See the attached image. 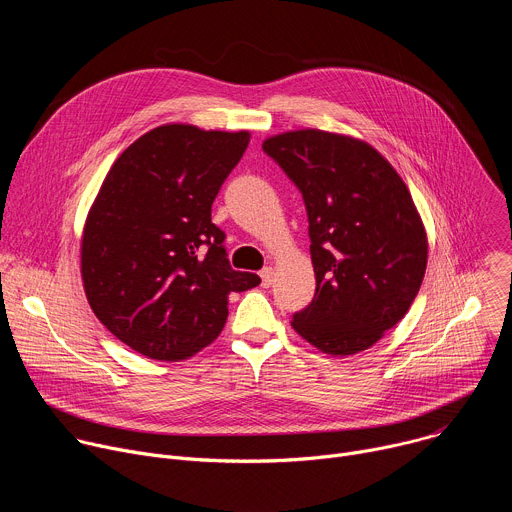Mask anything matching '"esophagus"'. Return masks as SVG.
I'll use <instances>...</instances> for the list:
<instances>
[{"mask_svg":"<svg viewBox=\"0 0 512 512\" xmlns=\"http://www.w3.org/2000/svg\"><path fill=\"white\" fill-rule=\"evenodd\" d=\"M273 279H275V269H273V267H265V269L261 271V285H263V287H269V285L273 283Z\"/></svg>","mask_w":512,"mask_h":512,"instance_id":"1","label":"esophagus"}]
</instances>
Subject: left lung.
<instances>
[{
	"mask_svg": "<svg viewBox=\"0 0 512 512\" xmlns=\"http://www.w3.org/2000/svg\"><path fill=\"white\" fill-rule=\"evenodd\" d=\"M263 150L300 188L310 221L316 294L291 326L332 356L371 348L409 312L427 267L409 188L352 135L296 129L267 137Z\"/></svg>",
	"mask_w": 512,
	"mask_h": 512,
	"instance_id": "left-lung-1",
	"label": "left lung"
}]
</instances>
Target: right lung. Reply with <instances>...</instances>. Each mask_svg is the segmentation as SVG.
Returning a JSON list of instances; mask_svg holds the SVG:
<instances>
[{
  "label": "right lung",
  "instance_id": "obj_1",
  "mask_svg": "<svg viewBox=\"0 0 512 512\" xmlns=\"http://www.w3.org/2000/svg\"><path fill=\"white\" fill-rule=\"evenodd\" d=\"M251 133L166 123L113 162L89 208L81 277L101 324L135 352L186 360L221 334L229 296L261 283L235 271L212 202Z\"/></svg>",
  "mask_w": 512,
  "mask_h": 512
}]
</instances>
